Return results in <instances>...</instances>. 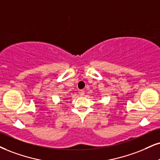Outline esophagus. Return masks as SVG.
Returning a JSON list of instances; mask_svg holds the SVG:
<instances>
[{
    "mask_svg": "<svg viewBox=\"0 0 160 160\" xmlns=\"http://www.w3.org/2000/svg\"><path fill=\"white\" fill-rule=\"evenodd\" d=\"M84 93H85V92H84V90H79V94L82 96H83L84 95Z\"/></svg>",
    "mask_w": 160,
    "mask_h": 160,
    "instance_id": "obj_1",
    "label": "esophagus"
}]
</instances>
